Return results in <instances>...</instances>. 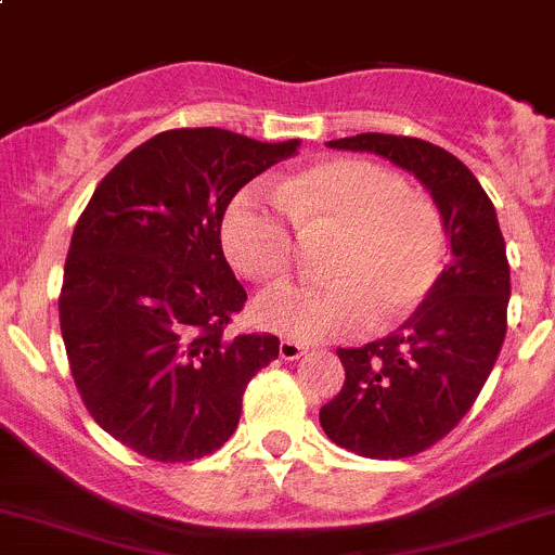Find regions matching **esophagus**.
<instances>
[{
  "label": "esophagus",
  "instance_id": "obj_1",
  "mask_svg": "<svg viewBox=\"0 0 555 555\" xmlns=\"http://www.w3.org/2000/svg\"><path fill=\"white\" fill-rule=\"evenodd\" d=\"M306 349L300 341H293V338H282L279 341V354H282V360H298L300 354H306Z\"/></svg>",
  "mask_w": 555,
  "mask_h": 555
}]
</instances>
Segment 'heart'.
Here are the masks:
<instances>
[{"instance_id":"heart-1","label":"heart","mask_w":555,"mask_h":555,"mask_svg":"<svg viewBox=\"0 0 555 555\" xmlns=\"http://www.w3.org/2000/svg\"><path fill=\"white\" fill-rule=\"evenodd\" d=\"M289 221L304 235L333 233L327 282L279 284L255 304V320L293 341H341L392 325L428 298L442 273L439 208L369 159H325L279 181L273 197L255 190L235 197L222 217L235 271L251 282L287 276Z\"/></svg>"}]
</instances>
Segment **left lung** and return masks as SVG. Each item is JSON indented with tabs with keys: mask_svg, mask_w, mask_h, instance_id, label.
Segmentation results:
<instances>
[{
	"mask_svg": "<svg viewBox=\"0 0 555 555\" xmlns=\"http://www.w3.org/2000/svg\"><path fill=\"white\" fill-rule=\"evenodd\" d=\"M371 152L431 192L453 260L390 336L336 349L344 387L320 409L338 448L363 459H406L448 437L480 396L507 333L509 262L496 208L469 168L421 138L363 132L327 143Z\"/></svg>",
	"mask_w": 555,
	"mask_h": 555,
	"instance_id": "8db88e82",
	"label": "left lung"
}]
</instances>
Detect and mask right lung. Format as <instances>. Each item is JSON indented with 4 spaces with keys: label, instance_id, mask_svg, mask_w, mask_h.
<instances>
[{
    "label": "right lung",
    "instance_id": "1",
    "mask_svg": "<svg viewBox=\"0 0 555 555\" xmlns=\"http://www.w3.org/2000/svg\"><path fill=\"white\" fill-rule=\"evenodd\" d=\"M300 141L168 129L127 154L80 214L59 322L75 387L102 431L152 461H195L233 437L271 333H224L246 289L222 251L244 184Z\"/></svg>",
    "mask_w": 555,
    "mask_h": 555
}]
</instances>
